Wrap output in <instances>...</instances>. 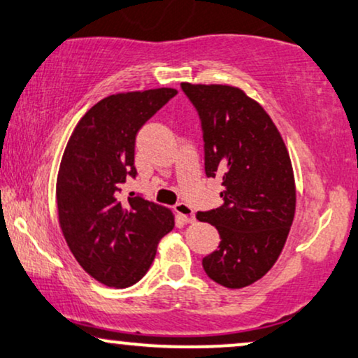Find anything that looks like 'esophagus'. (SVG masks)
Returning <instances> with one entry per match:
<instances>
[{
  "label": "esophagus",
  "mask_w": 358,
  "mask_h": 358,
  "mask_svg": "<svg viewBox=\"0 0 358 358\" xmlns=\"http://www.w3.org/2000/svg\"><path fill=\"white\" fill-rule=\"evenodd\" d=\"M176 214L179 215L184 222H194V209L186 202H179V204L174 206Z\"/></svg>",
  "instance_id": "obj_1"
}]
</instances>
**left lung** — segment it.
<instances>
[{
	"instance_id": "left-lung-1",
	"label": "left lung",
	"mask_w": 358,
	"mask_h": 358,
	"mask_svg": "<svg viewBox=\"0 0 358 358\" xmlns=\"http://www.w3.org/2000/svg\"><path fill=\"white\" fill-rule=\"evenodd\" d=\"M180 87L201 117L206 176L224 187L222 206L197 213L220 236L202 267L217 284L242 289L266 275L285 245L295 214L292 162L271 116L239 87Z\"/></svg>"
}]
</instances>
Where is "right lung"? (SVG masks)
Instances as JSON below:
<instances>
[{"label":"right lung","instance_id":"right-lung-1","mask_svg":"<svg viewBox=\"0 0 358 358\" xmlns=\"http://www.w3.org/2000/svg\"><path fill=\"white\" fill-rule=\"evenodd\" d=\"M178 91L119 92L87 111L66 144L56 182L57 217L69 250L92 279L124 289L144 277L157 244L174 227L167 207L131 192L134 144L141 127Z\"/></svg>","mask_w":358,"mask_h":358}]
</instances>
